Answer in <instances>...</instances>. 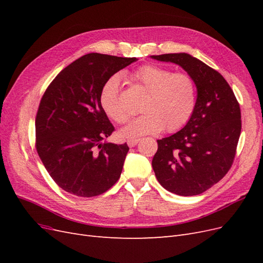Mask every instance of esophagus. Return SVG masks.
Returning a JSON list of instances; mask_svg holds the SVG:
<instances>
[{
	"mask_svg": "<svg viewBox=\"0 0 263 263\" xmlns=\"http://www.w3.org/2000/svg\"><path fill=\"white\" fill-rule=\"evenodd\" d=\"M139 142V139H128L127 140V145L129 147H135Z\"/></svg>",
	"mask_w": 263,
	"mask_h": 263,
	"instance_id": "34e87169",
	"label": "esophagus"
}]
</instances>
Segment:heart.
<instances>
[{"label":"heart","mask_w":263,"mask_h":263,"mask_svg":"<svg viewBox=\"0 0 263 263\" xmlns=\"http://www.w3.org/2000/svg\"><path fill=\"white\" fill-rule=\"evenodd\" d=\"M129 82L147 93L141 102L142 115L121 130L125 138H137L157 134L163 128L173 133L189 121L196 105V85L193 78L184 72H172L160 66L145 65L129 76ZM100 103L105 114L117 124H125L130 117L121 100L119 80L109 78L103 84Z\"/></svg>","instance_id":"b5f03b06"}]
</instances>
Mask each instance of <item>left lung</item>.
Segmentation results:
<instances>
[{
    "instance_id": "obj_1",
    "label": "left lung",
    "mask_w": 263,
    "mask_h": 263,
    "mask_svg": "<svg viewBox=\"0 0 263 263\" xmlns=\"http://www.w3.org/2000/svg\"><path fill=\"white\" fill-rule=\"evenodd\" d=\"M181 66L193 78L196 105L178 133L157 140L153 168L159 183L181 196L198 195L232 168L241 132L240 106L218 71L187 53L151 55Z\"/></svg>"
}]
</instances>
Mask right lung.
Here are the masks:
<instances>
[{
	"instance_id": "obj_1",
	"label": "right lung",
	"mask_w": 263,
	"mask_h": 263,
	"mask_svg": "<svg viewBox=\"0 0 263 263\" xmlns=\"http://www.w3.org/2000/svg\"><path fill=\"white\" fill-rule=\"evenodd\" d=\"M136 58L87 53L66 67L39 103L35 146L52 180L81 197L101 195L118 181L128 146L103 142L115 130L100 103L103 84Z\"/></svg>"
}]
</instances>
